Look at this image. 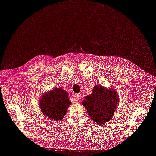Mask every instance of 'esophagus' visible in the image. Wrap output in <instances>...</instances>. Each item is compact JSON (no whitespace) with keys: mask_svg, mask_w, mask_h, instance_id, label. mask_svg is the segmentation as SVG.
Returning a JSON list of instances; mask_svg holds the SVG:
<instances>
[{"mask_svg":"<svg viewBox=\"0 0 156 156\" xmlns=\"http://www.w3.org/2000/svg\"><path fill=\"white\" fill-rule=\"evenodd\" d=\"M73 97L75 101H78L81 100V95L79 94H74L73 95Z\"/></svg>","mask_w":156,"mask_h":156,"instance_id":"obj_1","label":"esophagus"}]
</instances>
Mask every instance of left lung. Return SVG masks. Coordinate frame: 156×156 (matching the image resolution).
Instances as JSON below:
<instances>
[{
    "mask_svg": "<svg viewBox=\"0 0 156 156\" xmlns=\"http://www.w3.org/2000/svg\"><path fill=\"white\" fill-rule=\"evenodd\" d=\"M119 103V98L115 90L96 85L90 95L84 97L82 104L94 122L103 124L112 119Z\"/></svg>",
    "mask_w": 156,
    "mask_h": 156,
    "instance_id": "obj_1",
    "label": "left lung"
}]
</instances>
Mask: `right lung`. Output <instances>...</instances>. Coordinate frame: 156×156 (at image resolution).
Here are the masks:
<instances>
[{"label":"right lung","mask_w":156,"mask_h":156,"mask_svg":"<svg viewBox=\"0 0 156 156\" xmlns=\"http://www.w3.org/2000/svg\"><path fill=\"white\" fill-rule=\"evenodd\" d=\"M40 107L43 114L53 121L64 119L71 105L68 92L60 88H55L42 95Z\"/></svg>","instance_id":"obj_1"}]
</instances>
